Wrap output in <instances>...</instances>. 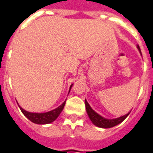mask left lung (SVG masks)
<instances>
[{"label":"left lung","mask_w":153,"mask_h":153,"mask_svg":"<svg viewBox=\"0 0 153 153\" xmlns=\"http://www.w3.org/2000/svg\"><path fill=\"white\" fill-rule=\"evenodd\" d=\"M138 50L140 51V48H139L138 46ZM140 52H141V51H140ZM85 106H86L87 113H88V115L89 116L91 121L93 122L95 125L100 127V128H107L114 127L115 125H119L120 123H121V122L128 116V114H129V113H128V114H126L125 115H123V116L119 117V118L113 119V120H108V119L103 118L101 115H98L97 113L95 112V111L91 108V106H89V104L88 103V102H87L86 100H85Z\"/></svg>","instance_id":"left-lung-1"}]
</instances>
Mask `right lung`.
<instances>
[{
  "mask_svg": "<svg viewBox=\"0 0 153 153\" xmlns=\"http://www.w3.org/2000/svg\"><path fill=\"white\" fill-rule=\"evenodd\" d=\"M72 86V85H71ZM71 88V87H70ZM65 102H63V104H61L59 107H57L55 110H52L51 111L46 113H32L26 111L25 110L21 108L19 106V108L21 110V111L23 114L27 117V118L31 120L32 122H33L35 124H38V125H44V124H49L53 122L59 116L60 112L62 111V110L64 109Z\"/></svg>",
  "mask_w": 153,
  "mask_h": 153,
  "instance_id": "right-lung-1",
  "label": "right lung"
}]
</instances>
